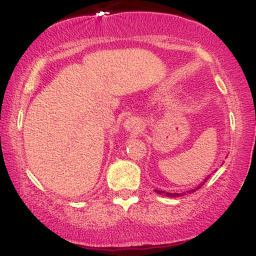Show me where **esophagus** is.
<instances>
[{
	"label": "esophagus",
	"instance_id": "esophagus-1",
	"mask_svg": "<svg viewBox=\"0 0 256 256\" xmlns=\"http://www.w3.org/2000/svg\"><path fill=\"white\" fill-rule=\"evenodd\" d=\"M124 128H126V131H138L140 128V120L138 118H128L126 122H124Z\"/></svg>",
	"mask_w": 256,
	"mask_h": 256
}]
</instances>
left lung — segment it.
I'll use <instances>...</instances> for the list:
<instances>
[{"label":"left lung","instance_id":"obj_1","mask_svg":"<svg viewBox=\"0 0 256 256\" xmlns=\"http://www.w3.org/2000/svg\"><path fill=\"white\" fill-rule=\"evenodd\" d=\"M210 178V176H208L207 178L204 179V182H202L201 184L200 185H198V186L196 188H194V189H192V190H188L186 192H180V194H177V192H162V190H155V192H158V194H160V195H165V196H168V198H178V196H183V195H186V194H192V192H195L196 190H198L202 186V185H204V183H206V180H207V179Z\"/></svg>","mask_w":256,"mask_h":256}]
</instances>
